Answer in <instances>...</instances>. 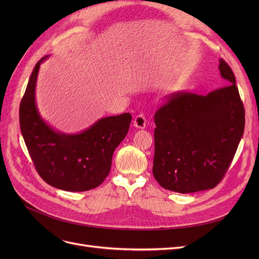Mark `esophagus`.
<instances>
[{"mask_svg":"<svg viewBox=\"0 0 259 259\" xmlns=\"http://www.w3.org/2000/svg\"><path fill=\"white\" fill-rule=\"evenodd\" d=\"M133 122H134V127L140 128V129H144L147 125V119L143 114H139V115L135 116Z\"/></svg>","mask_w":259,"mask_h":259,"instance_id":"1","label":"esophagus"}]
</instances>
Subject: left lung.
<instances>
[{"instance_id": "obj_1", "label": "left lung", "mask_w": 259, "mask_h": 259, "mask_svg": "<svg viewBox=\"0 0 259 259\" xmlns=\"http://www.w3.org/2000/svg\"><path fill=\"white\" fill-rule=\"evenodd\" d=\"M227 86L198 95L172 94L154 114L153 175L167 190L192 193L220 184L244 129V108L230 66L220 60Z\"/></svg>"}]
</instances>
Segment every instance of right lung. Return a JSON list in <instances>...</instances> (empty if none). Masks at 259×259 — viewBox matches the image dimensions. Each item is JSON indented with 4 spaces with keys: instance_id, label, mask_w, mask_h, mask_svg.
Returning a JSON list of instances; mask_svg holds the SVG:
<instances>
[{
    "instance_id": "1",
    "label": "right lung",
    "mask_w": 259,
    "mask_h": 259,
    "mask_svg": "<svg viewBox=\"0 0 259 259\" xmlns=\"http://www.w3.org/2000/svg\"><path fill=\"white\" fill-rule=\"evenodd\" d=\"M34 66L20 105V126L33 165L47 184L65 191L83 192L99 187L110 172L112 155L125 139L131 114L107 116L76 134L54 130L40 117L35 103L39 66Z\"/></svg>"
}]
</instances>
